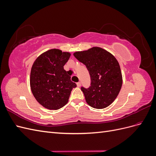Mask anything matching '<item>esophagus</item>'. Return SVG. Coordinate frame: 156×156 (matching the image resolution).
<instances>
[{"label": "esophagus", "mask_w": 156, "mask_h": 156, "mask_svg": "<svg viewBox=\"0 0 156 156\" xmlns=\"http://www.w3.org/2000/svg\"><path fill=\"white\" fill-rule=\"evenodd\" d=\"M77 87H81V82H78V83H77Z\"/></svg>", "instance_id": "obj_1"}]
</instances>
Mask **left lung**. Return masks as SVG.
<instances>
[{
  "instance_id": "obj_1",
  "label": "left lung",
  "mask_w": 156,
  "mask_h": 156,
  "mask_svg": "<svg viewBox=\"0 0 156 156\" xmlns=\"http://www.w3.org/2000/svg\"><path fill=\"white\" fill-rule=\"evenodd\" d=\"M74 56L86 66L90 77V86L81 88L88 104L95 108H104L115 101L122 84L119 63L106 50L92 48L75 52Z\"/></svg>"
}]
</instances>
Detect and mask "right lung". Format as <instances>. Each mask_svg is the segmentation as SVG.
<instances>
[{
  "label": "right lung",
  "instance_id": "add662e5",
  "mask_svg": "<svg viewBox=\"0 0 156 156\" xmlns=\"http://www.w3.org/2000/svg\"><path fill=\"white\" fill-rule=\"evenodd\" d=\"M71 54L59 49H50L41 54L32 65L30 88L36 100L46 108L57 110L68 101L77 84L64 69Z\"/></svg>",
  "mask_w": 156,
  "mask_h": 156
}]
</instances>
